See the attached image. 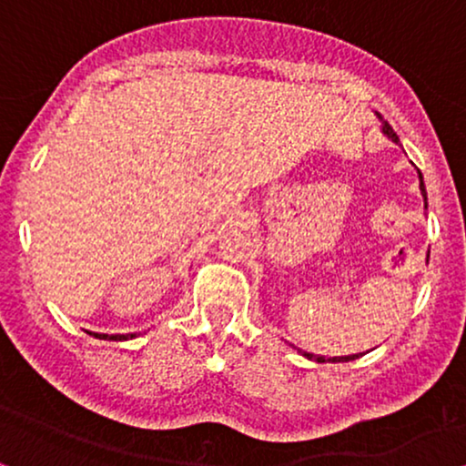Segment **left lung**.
Instances as JSON below:
<instances>
[{
  "instance_id": "1",
  "label": "left lung",
  "mask_w": 466,
  "mask_h": 466,
  "mask_svg": "<svg viewBox=\"0 0 466 466\" xmlns=\"http://www.w3.org/2000/svg\"><path fill=\"white\" fill-rule=\"evenodd\" d=\"M381 119V132L388 136L390 140L392 142H396V145H399V136L394 134V129L390 127V123L388 121H383V116L381 115H377ZM418 177H420V191H421V198H424V208H428V198H426V187H424V178H421V172L418 170ZM302 353V356L305 358H309V360H315V362H350V360H356V358H360L362 356V353H353V356H339V358H326V356H315V353H307V351H302V350H298Z\"/></svg>"
}]
</instances>
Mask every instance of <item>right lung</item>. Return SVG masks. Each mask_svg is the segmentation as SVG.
<instances>
[{
    "label": "right lung",
    "mask_w": 466,
    "mask_h": 466,
    "mask_svg": "<svg viewBox=\"0 0 466 466\" xmlns=\"http://www.w3.org/2000/svg\"><path fill=\"white\" fill-rule=\"evenodd\" d=\"M89 334L91 337L102 339V340H129L136 337V334H99V332H89Z\"/></svg>",
    "instance_id": "add662e5"
}]
</instances>
